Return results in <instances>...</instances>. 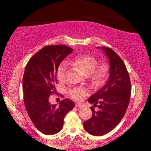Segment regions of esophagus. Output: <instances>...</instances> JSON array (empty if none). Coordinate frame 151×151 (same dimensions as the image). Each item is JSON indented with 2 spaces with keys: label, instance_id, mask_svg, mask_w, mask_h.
Here are the masks:
<instances>
[{
  "label": "esophagus",
  "instance_id": "34e87169",
  "mask_svg": "<svg viewBox=\"0 0 151 151\" xmlns=\"http://www.w3.org/2000/svg\"><path fill=\"white\" fill-rule=\"evenodd\" d=\"M76 107H78V108H82V107H84V104L78 103V104H76Z\"/></svg>",
  "mask_w": 151,
  "mask_h": 151
}]
</instances>
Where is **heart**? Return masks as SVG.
Segmentation results:
<instances>
[{"instance_id": "heart-1", "label": "heart", "mask_w": 151, "mask_h": 151, "mask_svg": "<svg viewBox=\"0 0 151 151\" xmlns=\"http://www.w3.org/2000/svg\"><path fill=\"white\" fill-rule=\"evenodd\" d=\"M69 64L84 76H88L90 80L95 84H100L104 81L108 76L110 66L108 62L103 61L98 63L96 57L88 54H82L70 60ZM67 66L62 63L57 70V76L60 82H64ZM88 92L82 88H75L69 91V96L75 101H81L87 96Z\"/></svg>"}]
</instances>
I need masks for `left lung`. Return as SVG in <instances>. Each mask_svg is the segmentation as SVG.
<instances>
[{"instance_id": "obj_1", "label": "left lung", "mask_w": 151, "mask_h": 151, "mask_svg": "<svg viewBox=\"0 0 151 151\" xmlns=\"http://www.w3.org/2000/svg\"><path fill=\"white\" fill-rule=\"evenodd\" d=\"M110 62V76L106 84L88 98L91 118L84 122V128L88 133L101 136L108 133L120 122L125 115L131 97V80L126 65L113 49L102 47Z\"/></svg>"}]
</instances>
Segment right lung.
<instances>
[{
  "mask_svg": "<svg viewBox=\"0 0 151 151\" xmlns=\"http://www.w3.org/2000/svg\"><path fill=\"white\" fill-rule=\"evenodd\" d=\"M72 51L66 45H49L33 55L26 65L22 78L24 106L35 127L45 135L58 133L65 115L75 106L68 99L60 101L59 106L49 102L50 96L57 93L55 84L60 63Z\"/></svg>",
  "mask_w": 151,
  "mask_h": 151,
  "instance_id": "obj_1",
  "label": "right lung"
}]
</instances>
